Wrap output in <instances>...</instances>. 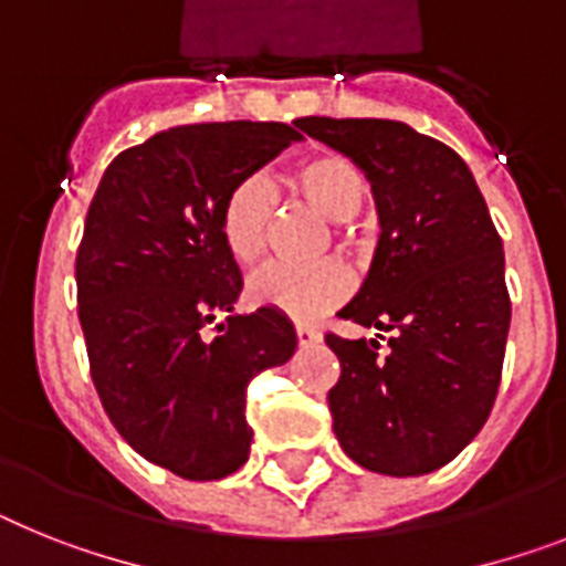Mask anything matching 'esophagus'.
<instances>
[{"instance_id": "1", "label": "esophagus", "mask_w": 566, "mask_h": 566, "mask_svg": "<svg viewBox=\"0 0 566 566\" xmlns=\"http://www.w3.org/2000/svg\"><path fill=\"white\" fill-rule=\"evenodd\" d=\"M294 335H297V344H301V347H315V344H321V333L310 324L294 326Z\"/></svg>"}]
</instances>
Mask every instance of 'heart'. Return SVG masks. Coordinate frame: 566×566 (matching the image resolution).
<instances>
[{
	"label": "heart",
	"instance_id": "b5f03b06",
	"mask_svg": "<svg viewBox=\"0 0 566 566\" xmlns=\"http://www.w3.org/2000/svg\"><path fill=\"white\" fill-rule=\"evenodd\" d=\"M286 188L321 217L338 222V240L344 249L353 245L344 222L361 210L370 193L361 167L338 153H317L303 158L286 172ZM274 222V193L260 176L237 181L219 208V233L228 254L242 265H256L269 254ZM353 289L349 272L338 260H324L315 265L274 263L254 274L249 283L251 301L269 310H277L294 321H315L335 310Z\"/></svg>",
	"mask_w": 566,
	"mask_h": 566
}]
</instances>
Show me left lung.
<instances>
[{
    "label": "left lung",
    "mask_w": 566,
    "mask_h": 566,
    "mask_svg": "<svg viewBox=\"0 0 566 566\" xmlns=\"http://www.w3.org/2000/svg\"><path fill=\"white\" fill-rule=\"evenodd\" d=\"M373 185L381 237L361 292L338 312L387 333H326L340 376L329 413L361 469L417 478L442 469L492 413L512 301L503 240L469 165L448 144L381 118H301ZM385 338V335H378Z\"/></svg>",
    "instance_id": "8db88e82"
}]
</instances>
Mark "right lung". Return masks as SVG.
Here are the masks:
<instances>
[{
  "instance_id": "obj_1",
  "label": "right lung",
  "mask_w": 566,
  "mask_h": 566,
  "mask_svg": "<svg viewBox=\"0 0 566 566\" xmlns=\"http://www.w3.org/2000/svg\"><path fill=\"white\" fill-rule=\"evenodd\" d=\"M297 138L254 120L172 126L115 156L88 205L74 277L92 381L115 431L185 480L249 460V381L297 347L277 310L233 315L242 274L219 233L228 190Z\"/></svg>"
}]
</instances>
